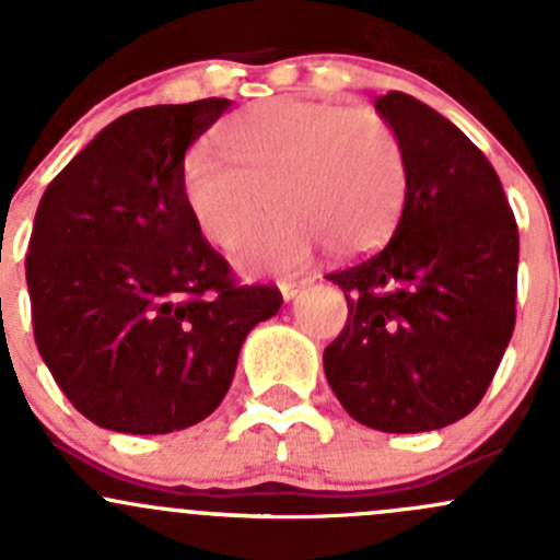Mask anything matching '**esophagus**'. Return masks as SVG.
<instances>
[{"label":"esophagus","mask_w":560,"mask_h":560,"mask_svg":"<svg viewBox=\"0 0 560 560\" xmlns=\"http://www.w3.org/2000/svg\"><path fill=\"white\" fill-rule=\"evenodd\" d=\"M306 287H308V281H281L279 290H281V295H284V301H292V298L301 295Z\"/></svg>","instance_id":"1"}]
</instances>
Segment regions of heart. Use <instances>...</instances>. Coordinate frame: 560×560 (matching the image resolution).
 Instances as JSON below:
<instances>
[{
    "mask_svg": "<svg viewBox=\"0 0 560 560\" xmlns=\"http://www.w3.org/2000/svg\"><path fill=\"white\" fill-rule=\"evenodd\" d=\"M219 143L231 162L191 149L180 195L197 233L222 252L257 238L270 202L279 219L248 252V270H298L322 246L360 257L385 244L404 213V140L374 107L268 100L235 113Z\"/></svg>",
    "mask_w": 560,
    "mask_h": 560,
    "instance_id": "1",
    "label": "heart"
}]
</instances>
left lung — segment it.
Segmentation results:
<instances>
[{"label": "left lung", "instance_id": "obj_1", "mask_svg": "<svg viewBox=\"0 0 560 560\" xmlns=\"http://www.w3.org/2000/svg\"><path fill=\"white\" fill-rule=\"evenodd\" d=\"M400 135L409 195L385 248L336 270L349 316L325 376L349 417L420 433L477 409L515 330V213L488 156L404 92L376 97Z\"/></svg>", "mask_w": 560, "mask_h": 560}]
</instances>
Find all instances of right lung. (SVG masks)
Listing matches in <instances>:
<instances>
[{
	"mask_svg": "<svg viewBox=\"0 0 560 560\" xmlns=\"http://www.w3.org/2000/svg\"><path fill=\"white\" fill-rule=\"evenodd\" d=\"M228 107L211 97L124 113L37 206L26 254L37 349L70 404L107 431L206 420L248 330L284 301L235 279L180 195L186 149Z\"/></svg>",
	"mask_w": 560,
	"mask_h": 560,
	"instance_id": "right-lung-1",
	"label": "right lung"
}]
</instances>
